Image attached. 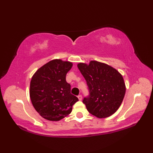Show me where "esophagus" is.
<instances>
[{
    "instance_id": "obj_1",
    "label": "esophagus",
    "mask_w": 153,
    "mask_h": 153,
    "mask_svg": "<svg viewBox=\"0 0 153 153\" xmlns=\"http://www.w3.org/2000/svg\"><path fill=\"white\" fill-rule=\"evenodd\" d=\"M77 97H78V99H79V100H82V95H79L78 96H77Z\"/></svg>"
}]
</instances>
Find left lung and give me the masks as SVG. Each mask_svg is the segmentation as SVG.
Returning a JSON list of instances; mask_svg holds the SVG:
<instances>
[{
    "label": "left lung",
    "mask_w": 153,
    "mask_h": 153,
    "mask_svg": "<svg viewBox=\"0 0 153 153\" xmlns=\"http://www.w3.org/2000/svg\"><path fill=\"white\" fill-rule=\"evenodd\" d=\"M79 71L86 80L89 95L84 97L89 112L98 118L113 114L121 105L126 93L123 77L114 68L97 61L79 63Z\"/></svg>",
    "instance_id": "left-lung-1"
}]
</instances>
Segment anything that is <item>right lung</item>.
Listing matches in <instances>:
<instances>
[{
  "label": "right lung",
  "mask_w": 153,
  "mask_h": 153,
  "mask_svg": "<svg viewBox=\"0 0 153 153\" xmlns=\"http://www.w3.org/2000/svg\"><path fill=\"white\" fill-rule=\"evenodd\" d=\"M72 64L53 60L39 69L30 83L32 105L43 118L58 121L71 113L78 98L70 93L71 85L66 76Z\"/></svg>",
  "instance_id": "obj_1"
}]
</instances>
